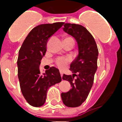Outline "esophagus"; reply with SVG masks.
Wrapping results in <instances>:
<instances>
[{
  "mask_svg": "<svg viewBox=\"0 0 122 122\" xmlns=\"http://www.w3.org/2000/svg\"><path fill=\"white\" fill-rule=\"evenodd\" d=\"M60 74H61V77H62V76H63V73L62 71H60Z\"/></svg>",
  "mask_w": 122,
  "mask_h": 122,
  "instance_id": "obj_1",
  "label": "esophagus"
}]
</instances>
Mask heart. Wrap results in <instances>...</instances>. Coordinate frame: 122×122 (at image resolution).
Listing matches in <instances>:
<instances>
[{"mask_svg": "<svg viewBox=\"0 0 122 122\" xmlns=\"http://www.w3.org/2000/svg\"><path fill=\"white\" fill-rule=\"evenodd\" d=\"M65 39H73L72 38H70V37H68V38H66ZM68 63V60L66 59H64V58H60V59H58L56 61V65H57V66L60 68L63 69L65 68L66 65Z\"/></svg>", "mask_w": 122, "mask_h": 122, "instance_id": "heart-1", "label": "heart"}]
</instances>
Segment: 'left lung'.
<instances>
[{
    "label": "left lung",
    "mask_w": 122,
    "mask_h": 122,
    "mask_svg": "<svg viewBox=\"0 0 122 122\" xmlns=\"http://www.w3.org/2000/svg\"><path fill=\"white\" fill-rule=\"evenodd\" d=\"M63 30L75 38L78 45V54L71 63L70 68L73 75L63 76V80L70 83L71 89L67 92L61 93L65 106L74 108L86 100L92 87L97 68L98 49L92 35L83 26L65 23Z\"/></svg>",
    "instance_id": "1"
}]
</instances>
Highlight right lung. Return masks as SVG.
Segmentation results:
<instances>
[{
	"label": "right lung",
	"instance_id": "right-lung-1",
	"mask_svg": "<svg viewBox=\"0 0 122 122\" xmlns=\"http://www.w3.org/2000/svg\"><path fill=\"white\" fill-rule=\"evenodd\" d=\"M63 24L58 22L35 27L26 37L19 51L17 65L20 88L28 104L34 107L44 105L49 88L61 81L58 69L51 67L41 74L39 66L46 54L48 39Z\"/></svg>",
	"mask_w": 122,
	"mask_h": 122
}]
</instances>
